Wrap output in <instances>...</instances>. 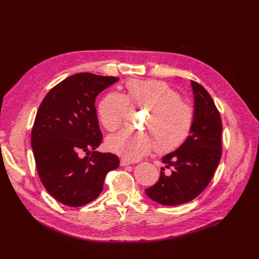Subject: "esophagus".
Here are the masks:
<instances>
[{"mask_svg":"<svg viewBox=\"0 0 259 259\" xmlns=\"http://www.w3.org/2000/svg\"><path fill=\"white\" fill-rule=\"evenodd\" d=\"M132 164V161L131 160H128V159H120V166H122V167H125V166H128V165H131Z\"/></svg>","mask_w":259,"mask_h":259,"instance_id":"esophagus-1","label":"esophagus"}]
</instances>
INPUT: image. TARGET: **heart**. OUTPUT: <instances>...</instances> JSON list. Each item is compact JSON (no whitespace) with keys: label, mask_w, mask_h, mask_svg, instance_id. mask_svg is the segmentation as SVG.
I'll return each instance as SVG.
<instances>
[{"label":"heart","mask_w":259,"mask_h":259,"mask_svg":"<svg viewBox=\"0 0 259 259\" xmlns=\"http://www.w3.org/2000/svg\"><path fill=\"white\" fill-rule=\"evenodd\" d=\"M129 104L149 111L144 122L148 132L122 130L107 139L109 150L125 159H140L155 148L161 154L173 152L187 142L193 130L192 105L183 101L180 92L169 84L154 79L128 80L125 95L107 93L98 106L103 126L109 131L118 129L129 111Z\"/></svg>","instance_id":"obj_1"}]
</instances>
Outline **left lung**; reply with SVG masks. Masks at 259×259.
Here are the masks:
<instances>
[{"label": "left lung", "instance_id": "1", "mask_svg": "<svg viewBox=\"0 0 259 259\" xmlns=\"http://www.w3.org/2000/svg\"><path fill=\"white\" fill-rule=\"evenodd\" d=\"M195 99V121L187 142L162 157L158 182L146 189V194L165 206H176L197 197L211 182L222 157L223 122L211 95L192 80Z\"/></svg>", "mask_w": 259, "mask_h": 259}]
</instances>
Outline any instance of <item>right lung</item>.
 <instances>
[{"mask_svg":"<svg viewBox=\"0 0 259 259\" xmlns=\"http://www.w3.org/2000/svg\"><path fill=\"white\" fill-rule=\"evenodd\" d=\"M117 80L89 72L68 76L38 107L31 131L36 170L47 192L66 206L94 200L107 173L119 166L115 154L94 151L103 140L95 99Z\"/></svg>","mask_w":259,"mask_h":259,"instance_id":"right-lung-1","label":"right lung"}]
</instances>
